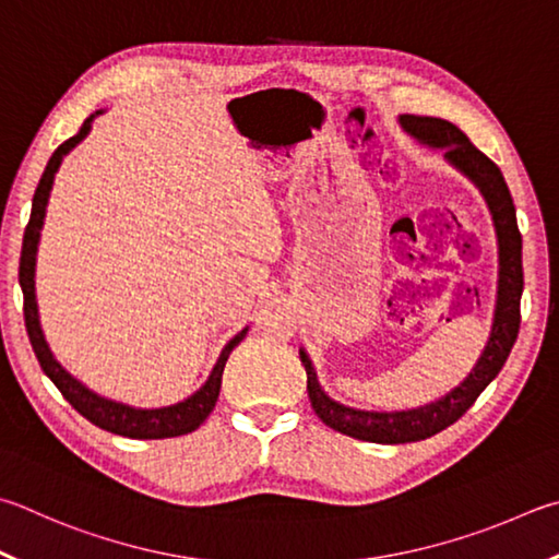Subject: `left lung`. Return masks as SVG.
Returning <instances> with one entry per match:
<instances>
[{
  "label": "left lung",
  "instance_id": "left-lung-1",
  "mask_svg": "<svg viewBox=\"0 0 559 559\" xmlns=\"http://www.w3.org/2000/svg\"><path fill=\"white\" fill-rule=\"evenodd\" d=\"M399 124L413 139H418L420 144L442 151L444 160L479 188L486 207L491 212L496 245H499V288H496V308L489 340H486V347L481 357L476 359L469 377L460 385H454L450 393H444L442 399L425 403L420 408L361 411L330 399L322 391L308 352L300 347V361L308 373V395L318 418L324 425H330L332 430L349 435L354 440L379 444H403L432 438V435L450 428L452 423L460 420L472 408L479 393L499 377L506 359H509L513 342L519 337L523 296V239L519 222H515L511 190L506 186L501 168L489 156H484L452 121L438 117L401 115Z\"/></svg>",
  "mask_w": 559,
  "mask_h": 559
}]
</instances>
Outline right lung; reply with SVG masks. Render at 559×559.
<instances>
[{
  "label": "right lung",
  "instance_id": "add662e5",
  "mask_svg": "<svg viewBox=\"0 0 559 559\" xmlns=\"http://www.w3.org/2000/svg\"><path fill=\"white\" fill-rule=\"evenodd\" d=\"M99 115H103V109H97L95 115H90L83 121V127H80L78 134L70 136L66 144H60L53 151V156H50L44 176H40L38 188L34 192L32 217H28V225L24 231L22 261H19V286H22V293H24L26 332H28V340H32V347L36 352L40 369H44L46 377L56 383V389L63 393V399L73 405L83 418L97 425V428L121 435V438H131V440L178 438V435H188L192 430H198L212 413V408H215L219 385H222V371H225V364L229 359L231 349L247 337L249 328L237 332L235 337L225 344V349H222L217 364L212 367L207 381L202 383L195 393H190L188 399H182L174 405H164V408H134V405L129 403L111 401V399H105V395L90 391L83 381L75 379L73 373L60 367V361L53 357V352H50L48 342L44 337V330H40L34 276H36V251L40 241V229H44L50 188H53V180L60 164H63V158L90 134L93 121Z\"/></svg>",
  "mask_w": 559,
  "mask_h": 559
}]
</instances>
